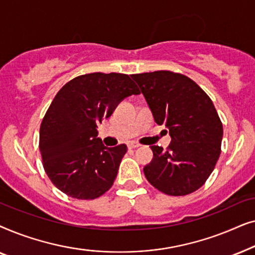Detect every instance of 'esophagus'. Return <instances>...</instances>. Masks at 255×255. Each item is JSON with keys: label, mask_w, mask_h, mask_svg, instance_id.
I'll use <instances>...</instances> for the list:
<instances>
[{"label": "esophagus", "mask_w": 255, "mask_h": 255, "mask_svg": "<svg viewBox=\"0 0 255 255\" xmlns=\"http://www.w3.org/2000/svg\"><path fill=\"white\" fill-rule=\"evenodd\" d=\"M128 147H130V148H137V147H139V144L137 141H131V142H128Z\"/></svg>", "instance_id": "34e87169"}]
</instances>
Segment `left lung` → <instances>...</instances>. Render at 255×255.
Segmentation results:
<instances>
[{
	"mask_svg": "<svg viewBox=\"0 0 255 255\" xmlns=\"http://www.w3.org/2000/svg\"><path fill=\"white\" fill-rule=\"evenodd\" d=\"M156 124L168 128V148L153 145L152 161L144 167L153 187L170 196L201 188L221 154L223 124L203 89L183 74L156 71L132 74Z\"/></svg>",
	"mask_w": 255,
	"mask_h": 255,
	"instance_id": "1",
	"label": "left lung"
}]
</instances>
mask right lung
I'll return each mask as SVG.
<instances>
[{"label": "right lung", "mask_w": 255, "mask_h": 255, "mask_svg": "<svg viewBox=\"0 0 255 255\" xmlns=\"http://www.w3.org/2000/svg\"><path fill=\"white\" fill-rule=\"evenodd\" d=\"M138 94L130 76L121 73L80 75L59 90L39 132L44 169L59 190L78 200H94L110 189L128 147L104 146L97 125L125 97Z\"/></svg>", "instance_id": "right-lung-1"}]
</instances>
